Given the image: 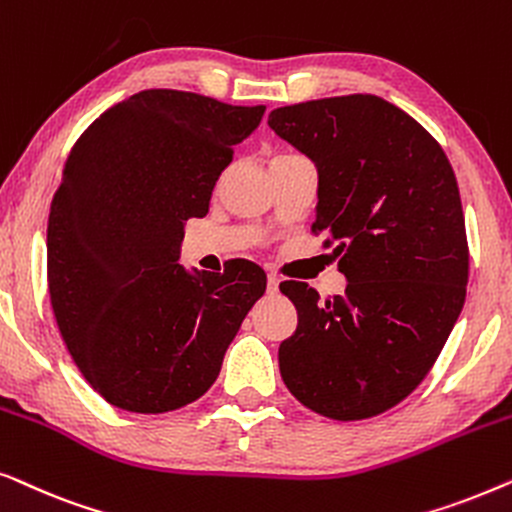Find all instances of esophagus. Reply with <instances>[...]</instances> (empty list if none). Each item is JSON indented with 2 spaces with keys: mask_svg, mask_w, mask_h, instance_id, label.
Instances as JSON below:
<instances>
[{
  "mask_svg": "<svg viewBox=\"0 0 512 512\" xmlns=\"http://www.w3.org/2000/svg\"><path fill=\"white\" fill-rule=\"evenodd\" d=\"M279 282H282V279H279L277 275H268V293H277Z\"/></svg>",
  "mask_w": 512,
  "mask_h": 512,
  "instance_id": "esophagus-1",
  "label": "esophagus"
}]
</instances>
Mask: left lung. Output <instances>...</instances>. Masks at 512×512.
Masks as SVG:
<instances>
[{
	"instance_id": "left-lung-1",
	"label": "left lung",
	"mask_w": 512,
	"mask_h": 512,
	"mask_svg": "<svg viewBox=\"0 0 512 512\" xmlns=\"http://www.w3.org/2000/svg\"><path fill=\"white\" fill-rule=\"evenodd\" d=\"M268 125L317 167L314 230L328 235L342 296L303 282L279 289L298 328L279 373L319 415L352 422L417 389L457 324L468 247L459 186L440 144L377 95L272 109Z\"/></svg>"
}]
</instances>
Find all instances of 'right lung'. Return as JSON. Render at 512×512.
<instances>
[{"label": "right lung", "mask_w": 512, "mask_h": 512, "mask_svg": "<svg viewBox=\"0 0 512 512\" xmlns=\"http://www.w3.org/2000/svg\"><path fill=\"white\" fill-rule=\"evenodd\" d=\"M265 107L142 90L97 118L69 153L48 214V293L90 387L158 415L198 401L265 293V272L179 265L186 221L205 216L233 146Z\"/></svg>", "instance_id": "obj_1"}]
</instances>
